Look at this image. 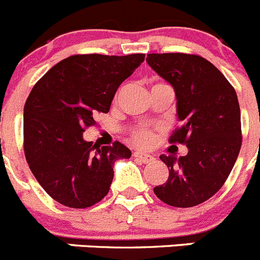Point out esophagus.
I'll return each mask as SVG.
<instances>
[{
    "mask_svg": "<svg viewBox=\"0 0 260 260\" xmlns=\"http://www.w3.org/2000/svg\"><path fill=\"white\" fill-rule=\"evenodd\" d=\"M134 157L137 159H139L140 162L143 164H149L152 161H154V157L149 153H144V152H135Z\"/></svg>",
    "mask_w": 260,
    "mask_h": 260,
    "instance_id": "1",
    "label": "esophagus"
}]
</instances>
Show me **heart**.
Masks as SVG:
<instances>
[{
    "label": "heart",
    "mask_w": 260,
    "mask_h": 260,
    "mask_svg": "<svg viewBox=\"0 0 260 260\" xmlns=\"http://www.w3.org/2000/svg\"><path fill=\"white\" fill-rule=\"evenodd\" d=\"M134 140L139 146L146 147L151 144V142L153 140V135H152L148 128H140V130H137L134 133Z\"/></svg>",
    "instance_id": "b5f03b06"
}]
</instances>
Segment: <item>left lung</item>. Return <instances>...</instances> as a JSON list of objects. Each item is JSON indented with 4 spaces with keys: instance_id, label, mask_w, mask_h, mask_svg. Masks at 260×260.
<instances>
[{
    "instance_id": "1",
    "label": "left lung",
    "mask_w": 260,
    "mask_h": 260,
    "mask_svg": "<svg viewBox=\"0 0 260 260\" xmlns=\"http://www.w3.org/2000/svg\"><path fill=\"white\" fill-rule=\"evenodd\" d=\"M147 63L175 91L182 122L170 143H184L185 156L161 154L169 168L166 183L153 188L175 208L202 204L218 192L241 148V112L235 89L206 59L180 52L148 54Z\"/></svg>"
}]
</instances>
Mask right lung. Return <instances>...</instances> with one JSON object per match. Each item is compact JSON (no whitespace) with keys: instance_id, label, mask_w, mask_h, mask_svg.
<instances>
[{"instance_id":"obj_1","label":"right lung","mask_w":260,"mask_h":260,"mask_svg":"<svg viewBox=\"0 0 260 260\" xmlns=\"http://www.w3.org/2000/svg\"><path fill=\"white\" fill-rule=\"evenodd\" d=\"M144 54L73 55L33 86L24 106L25 158L37 182L59 204L85 209L108 193L113 165L130 158L122 143L96 146L83 139L98 112L108 113L118 86Z\"/></svg>"}]
</instances>
